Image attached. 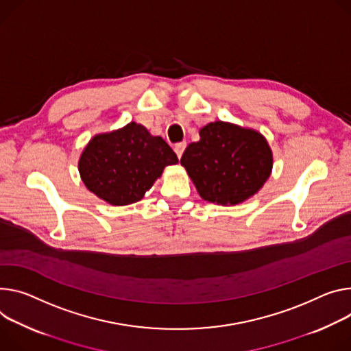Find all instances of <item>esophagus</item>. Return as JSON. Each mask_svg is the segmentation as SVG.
<instances>
[{"mask_svg": "<svg viewBox=\"0 0 351 351\" xmlns=\"http://www.w3.org/2000/svg\"><path fill=\"white\" fill-rule=\"evenodd\" d=\"M184 148H186V143H184V141L178 143V144L175 145V152H176V155H178V158H180V156H182V154H183Z\"/></svg>", "mask_w": 351, "mask_h": 351, "instance_id": "1", "label": "esophagus"}]
</instances>
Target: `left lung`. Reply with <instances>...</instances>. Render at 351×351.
I'll list each match as a JSON object with an SVG mask.
<instances>
[{"mask_svg": "<svg viewBox=\"0 0 351 351\" xmlns=\"http://www.w3.org/2000/svg\"><path fill=\"white\" fill-rule=\"evenodd\" d=\"M199 134L200 140L184 149L180 164L204 200L234 206L253 196L269 179L273 155L261 133L214 121Z\"/></svg>", "mask_w": 351, "mask_h": 351, "instance_id": "obj_1", "label": "left lung"}]
</instances>
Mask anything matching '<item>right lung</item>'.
<instances>
[{"instance_id":"1","label":"right lung","mask_w":351,"mask_h":351,"mask_svg":"<svg viewBox=\"0 0 351 351\" xmlns=\"http://www.w3.org/2000/svg\"><path fill=\"white\" fill-rule=\"evenodd\" d=\"M178 156L161 137L134 121L120 130L95 136L85 147L78 169L85 186L113 206L141 200Z\"/></svg>"}]
</instances>
